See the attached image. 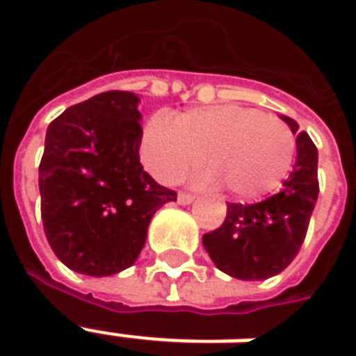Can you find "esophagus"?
Instances as JSON below:
<instances>
[{"mask_svg":"<svg viewBox=\"0 0 356 356\" xmlns=\"http://www.w3.org/2000/svg\"><path fill=\"white\" fill-rule=\"evenodd\" d=\"M193 200L195 195L186 193V191H180V193H178V202H180V204H189V202H193Z\"/></svg>","mask_w":356,"mask_h":356,"instance_id":"esophagus-1","label":"esophagus"}]
</instances>
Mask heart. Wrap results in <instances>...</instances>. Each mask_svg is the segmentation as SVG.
Returning a JSON list of instances; mask_svg holds the SVG:
<instances>
[{"label": "heart", "mask_w": 356, "mask_h": 356, "mask_svg": "<svg viewBox=\"0 0 356 356\" xmlns=\"http://www.w3.org/2000/svg\"><path fill=\"white\" fill-rule=\"evenodd\" d=\"M200 180L225 184L232 197L253 200L280 188L296 156L289 125L274 114L238 105L191 108L176 120L157 114L144 127L140 157L163 184H176L202 163Z\"/></svg>", "instance_id": "b5f03b06"}]
</instances>
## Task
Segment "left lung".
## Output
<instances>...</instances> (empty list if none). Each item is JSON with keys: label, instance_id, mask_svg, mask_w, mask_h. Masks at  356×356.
<instances>
[{"label": "left lung", "instance_id": "8db88e82", "mask_svg": "<svg viewBox=\"0 0 356 356\" xmlns=\"http://www.w3.org/2000/svg\"><path fill=\"white\" fill-rule=\"evenodd\" d=\"M293 133L298 124L282 116ZM319 195L317 148L306 131L296 135V163L280 193L253 204L229 202L225 221L202 236L221 272L238 280H266L293 263L308 232Z\"/></svg>", "mask_w": 356, "mask_h": 356}]
</instances>
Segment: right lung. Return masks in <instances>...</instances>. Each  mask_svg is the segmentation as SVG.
I'll use <instances>...</instances> for the list:
<instances>
[{
  "instance_id": "add662e5",
  "label": "right lung",
  "mask_w": 356,
  "mask_h": 356,
  "mask_svg": "<svg viewBox=\"0 0 356 356\" xmlns=\"http://www.w3.org/2000/svg\"><path fill=\"white\" fill-rule=\"evenodd\" d=\"M133 92L99 93L47 129L39 165L42 229L56 257L86 276L129 268L152 216L176 191L140 165V112Z\"/></svg>"
}]
</instances>
